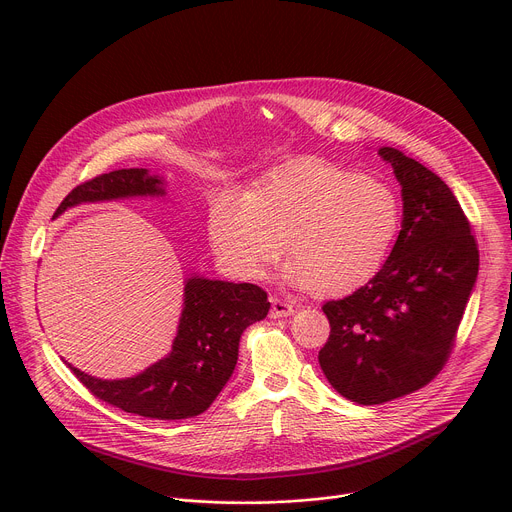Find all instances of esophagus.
Masks as SVG:
<instances>
[{"label": "esophagus", "instance_id": "34e87169", "mask_svg": "<svg viewBox=\"0 0 512 512\" xmlns=\"http://www.w3.org/2000/svg\"><path fill=\"white\" fill-rule=\"evenodd\" d=\"M294 314V306H291L289 302L285 300H279V298H271V310H269V316L271 318H287Z\"/></svg>", "mask_w": 512, "mask_h": 512}]
</instances>
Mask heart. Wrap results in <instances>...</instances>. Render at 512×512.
Returning a JSON list of instances; mask_svg holds the SVG:
<instances>
[{"label":"heart","instance_id":"1","mask_svg":"<svg viewBox=\"0 0 512 512\" xmlns=\"http://www.w3.org/2000/svg\"><path fill=\"white\" fill-rule=\"evenodd\" d=\"M401 223L397 194L379 178L306 158L267 174L251 192L216 190L208 241L233 275L265 279L283 253V279L344 296L383 267Z\"/></svg>","mask_w":512,"mask_h":512}]
</instances>
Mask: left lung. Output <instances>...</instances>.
<instances>
[{
    "mask_svg": "<svg viewBox=\"0 0 512 512\" xmlns=\"http://www.w3.org/2000/svg\"><path fill=\"white\" fill-rule=\"evenodd\" d=\"M379 156L401 186V231L367 285L322 306L330 336L318 354L328 383L360 405L409 395L442 371L478 277V247L448 184L395 148Z\"/></svg>",
    "mask_w": 512,
    "mask_h": 512,
    "instance_id": "8db88e82",
    "label": "left lung"
}]
</instances>
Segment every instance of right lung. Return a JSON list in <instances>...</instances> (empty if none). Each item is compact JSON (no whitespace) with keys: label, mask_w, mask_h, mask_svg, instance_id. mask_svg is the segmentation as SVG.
Here are the masks:
<instances>
[{"label":"right lung","mask_w":512,"mask_h":512,"mask_svg":"<svg viewBox=\"0 0 512 512\" xmlns=\"http://www.w3.org/2000/svg\"><path fill=\"white\" fill-rule=\"evenodd\" d=\"M166 196V180L145 168L115 170L72 190L56 208L64 210L123 198ZM271 304L253 283L184 279V304L172 350L148 369L127 379H97L66 364L99 399L150 419H188L204 413L231 379L243 332L263 320Z\"/></svg>","instance_id":"1"}]
</instances>
